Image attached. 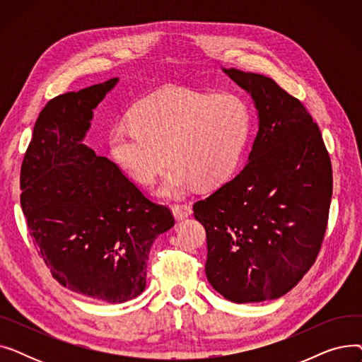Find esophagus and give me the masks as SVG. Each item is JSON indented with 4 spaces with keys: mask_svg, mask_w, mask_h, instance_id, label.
Masks as SVG:
<instances>
[{
    "mask_svg": "<svg viewBox=\"0 0 362 362\" xmlns=\"http://www.w3.org/2000/svg\"><path fill=\"white\" fill-rule=\"evenodd\" d=\"M171 211H173V216L177 221H182L187 217L192 216V208L191 205H186V204H182V205H173V208H171Z\"/></svg>",
    "mask_w": 362,
    "mask_h": 362,
    "instance_id": "esophagus-1",
    "label": "esophagus"
}]
</instances>
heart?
<instances>
[{"instance_id":"obj_1","label":"heart","mask_w":362,"mask_h":362,"mask_svg":"<svg viewBox=\"0 0 362 362\" xmlns=\"http://www.w3.org/2000/svg\"><path fill=\"white\" fill-rule=\"evenodd\" d=\"M251 124V108L236 93L165 88L133 107L132 120L111 129L110 151L142 185L154 182L170 157L173 165L160 194L176 198L195 183L216 186L229 177L243 154Z\"/></svg>"}]
</instances>
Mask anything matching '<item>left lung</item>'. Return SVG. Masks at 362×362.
<instances>
[{"mask_svg":"<svg viewBox=\"0 0 362 362\" xmlns=\"http://www.w3.org/2000/svg\"><path fill=\"white\" fill-rule=\"evenodd\" d=\"M221 70L251 95L258 132L240 173L194 205L205 274L236 303L277 299L314 264L327 227L332 163L311 114L273 79Z\"/></svg>","mask_w":362,"mask_h":362,"instance_id":"1","label":"left lung"}]
</instances>
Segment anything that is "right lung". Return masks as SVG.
<instances>
[{
  "instance_id": "1",
  "label": "right lung",
  "mask_w": 362,
  "mask_h": 362,
  "mask_svg": "<svg viewBox=\"0 0 362 362\" xmlns=\"http://www.w3.org/2000/svg\"><path fill=\"white\" fill-rule=\"evenodd\" d=\"M119 78L51 100L21 171V204L52 277L86 298L120 303L146 286L151 245L175 226L120 168L83 144L93 110Z\"/></svg>"
}]
</instances>
